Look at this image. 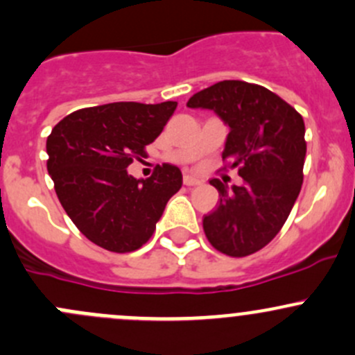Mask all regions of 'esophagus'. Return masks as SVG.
<instances>
[{
  "instance_id": "34e87169",
  "label": "esophagus",
  "mask_w": 355,
  "mask_h": 355,
  "mask_svg": "<svg viewBox=\"0 0 355 355\" xmlns=\"http://www.w3.org/2000/svg\"><path fill=\"white\" fill-rule=\"evenodd\" d=\"M184 184L187 185V187H194V185H200V180L196 177H191V175H185Z\"/></svg>"
}]
</instances>
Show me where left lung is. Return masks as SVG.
<instances>
[{
	"label": "left lung",
	"instance_id": "8db88e82",
	"mask_svg": "<svg viewBox=\"0 0 355 355\" xmlns=\"http://www.w3.org/2000/svg\"><path fill=\"white\" fill-rule=\"evenodd\" d=\"M187 106L213 110L230 127L221 157L225 170L237 168L244 178L232 192L220 178L209 182L220 204L204 216V234L227 256H250L277 237L302 187V116L270 89L244 80L218 82L196 92Z\"/></svg>",
	"mask_w": 355,
	"mask_h": 355
}]
</instances>
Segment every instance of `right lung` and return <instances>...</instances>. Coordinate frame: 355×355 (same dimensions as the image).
<instances>
[{
	"instance_id": "obj_1",
	"label": "right lung",
	"mask_w": 355,
	"mask_h": 355,
	"mask_svg": "<svg viewBox=\"0 0 355 355\" xmlns=\"http://www.w3.org/2000/svg\"><path fill=\"white\" fill-rule=\"evenodd\" d=\"M177 103H110L77 110L55 125L46 141L48 171L63 209L96 245L132 252L153 237L164 206L182 187L170 163L149 178L127 166L148 156L146 146L163 132Z\"/></svg>"
}]
</instances>
